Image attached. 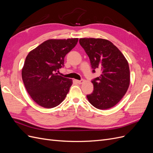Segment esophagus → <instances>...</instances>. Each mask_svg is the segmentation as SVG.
<instances>
[{
  "mask_svg": "<svg viewBox=\"0 0 153 153\" xmlns=\"http://www.w3.org/2000/svg\"><path fill=\"white\" fill-rule=\"evenodd\" d=\"M84 80H76V82L78 83V84H82L83 82H84Z\"/></svg>",
  "mask_w": 153,
  "mask_h": 153,
  "instance_id": "obj_1",
  "label": "esophagus"
}]
</instances>
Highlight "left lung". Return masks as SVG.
<instances>
[{"label": "left lung", "instance_id": "obj_1", "mask_svg": "<svg viewBox=\"0 0 153 153\" xmlns=\"http://www.w3.org/2000/svg\"><path fill=\"white\" fill-rule=\"evenodd\" d=\"M80 45L89 57L91 67L101 75L92 81V93L87 96L95 108L106 110L117 105L126 93L130 82L128 61L110 41L101 38H81Z\"/></svg>", "mask_w": 153, "mask_h": 153}]
</instances>
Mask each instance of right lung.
<instances>
[{
	"instance_id": "1",
	"label": "right lung",
	"mask_w": 153,
	"mask_h": 153,
	"mask_svg": "<svg viewBox=\"0 0 153 153\" xmlns=\"http://www.w3.org/2000/svg\"><path fill=\"white\" fill-rule=\"evenodd\" d=\"M78 38L44 41L26 57L22 77L31 98L44 108H52L65 99L71 79L57 75L66 55L75 47Z\"/></svg>"
}]
</instances>
